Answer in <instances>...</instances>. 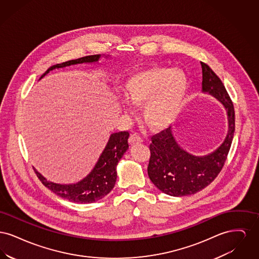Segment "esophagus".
Listing matches in <instances>:
<instances>
[{
  "label": "esophagus",
  "mask_w": 259,
  "mask_h": 259,
  "mask_svg": "<svg viewBox=\"0 0 259 259\" xmlns=\"http://www.w3.org/2000/svg\"><path fill=\"white\" fill-rule=\"evenodd\" d=\"M142 142H143L142 137L140 135H138L137 133H134V134H132V135L129 137V143H130L131 145H133V144H139V143H142Z\"/></svg>",
  "instance_id": "esophagus-1"
}]
</instances>
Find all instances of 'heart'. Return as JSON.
I'll use <instances>...</instances> for the list:
<instances>
[{
    "instance_id": "obj_1",
    "label": "heart",
    "mask_w": 259,
    "mask_h": 259,
    "mask_svg": "<svg viewBox=\"0 0 259 259\" xmlns=\"http://www.w3.org/2000/svg\"><path fill=\"white\" fill-rule=\"evenodd\" d=\"M188 89L185 72L151 66L129 75L124 97L132 106L143 107V118L151 129L168 127L181 111Z\"/></svg>"
}]
</instances>
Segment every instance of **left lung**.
Segmentation results:
<instances>
[{
    "mask_svg": "<svg viewBox=\"0 0 259 259\" xmlns=\"http://www.w3.org/2000/svg\"><path fill=\"white\" fill-rule=\"evenodd\" d=\"M203 91L219 99L226 108L229 130L222 146L207 156L197 157L180 148L172 135L171 127L151 137L148 174L150 181L162 192L171 196H186L201 191L214 179L224 166L235 131L233 102L221 78L201 62Z\"/></svg>",
    "mask_w": 259,
    "mask_h": 259,
    "instance_id": "left-lung-1",
    "label": "left lung"
}]
</instances>
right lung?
I'll return each instance as SVG.
<instances>
[{"label":"right lung","mask_w":259,"mask_h":259,"mask_svg":"<svg viewBox=\"0 0 259 259\" xmlns=\"http://www.w3.org/2000/svg\"><path fill=\"white\" fill-rule=\"evenodd\" d=\"M100 55H89L78 59L63 62L60 64L51 66L50 69L40 76V78L48 74L50 70L55 68H63L66 66L80 64V63H91L98 61ZM129 132H117L111 134V138L101 154L97 164L95 165L92 172L85 179L74 185H57L50 183L46 180L36 169H34L38 180L41 184L47 186L56 195L69 200L74 203H93L100 199L105 197L114 187L116 182V165L124 152L129 147L128 144Z\"/></svg>","instance_id":"obj_1"}]
</instances>
